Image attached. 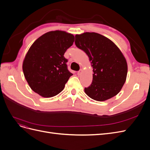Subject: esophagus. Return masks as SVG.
<instances>
[{"label":"esophagus","mask_w":150,"mask_h":150,"mask_svg":"<svg viewBox=\"0 0 150 150\" xmlns=\"http://www.w3.org/2000/svg\"><path fill=\"white\" fill-rule=\"evenodd\" d=\"M82 71H83L81 70V69L79 70V71L78 72V75H80V74H81V72H82Z\"/></svg>","instance_id":"esophagus-1"}]
</instances>
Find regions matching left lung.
I'll return each instance as SVG.
<instances>
[{"label":"left lung","instance_id":"obj_1","mask_svg":"<svg viewBox=\"0 0 150 150\" xmlns=\"http://www.w3.org/2000/svg\"><path fill=\"white\" fill-rule=\"evenodd\" d=\"M76 46L87 54L93 67V82L84 92L91 99L104 101L120 93L128 72L120 49L111 40L96 33L75 35Z\"/></svg>","mask_w":150,"mask_h":150}]
</instances>
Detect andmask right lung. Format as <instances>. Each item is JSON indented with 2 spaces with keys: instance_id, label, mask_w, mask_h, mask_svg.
Wrapping results in <instances>:
<instances>
[{
  "instance_id": "right-lung-1",
  "label": "right lung",
  "mask_w": 150,
  "mask_h": 150,
  "mask_svg": "<svg viewBox=\"0 0 150 150\" xmlns=\"http://www.w3.org/2000/svg\"><path fill=\"white\" fill-rule=\"evenodd\" d=\"M74 41L73 34L54 30L40 36L30 47L22 70L31 89L40 96L51 98L64 89L72 75L67 69L64 54Z\"/></svg>"
}]
</instances>
